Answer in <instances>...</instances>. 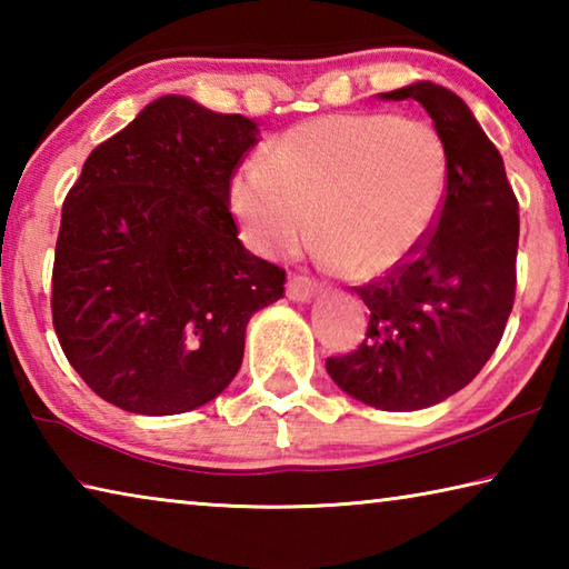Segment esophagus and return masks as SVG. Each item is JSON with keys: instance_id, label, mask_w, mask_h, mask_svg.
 <instances>
[{"instance_id": "34e87169", "label": "esophagus", "mask_w": 569, "mask_h": 569, "mask_svg": "<svg viewBox=\"0 0 569 569\" xmlns=\"http://www.w3.org/2000/svg\"><path fill=\"white\" fill-rule=\"evenodd\" d=\"M286 293L291 301H308V298H313L319 293V283L311 281V278L306 276H291L286 283Z\"/></svg>"}]
</instances>
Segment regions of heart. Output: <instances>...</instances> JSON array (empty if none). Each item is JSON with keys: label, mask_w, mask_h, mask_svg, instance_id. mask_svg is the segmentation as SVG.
<instances>
[{"label": "heart", "mask_w": 569, "mask_h": 569, "mask_svg": "<svg viewBox=\"0 0 569 569\" xmlns=\"http://www.w3.org/2000/svg\"><path fill=\"white\" fill-rule=\"evenodd\" d=\"M449 186L435 124L389 112L323 114L278 138L230 180V210L263 256L311 236L321 261L353 278L397 271L427 243Z\"/></svg>", "instance_id": "obj_1"}]
</instances>
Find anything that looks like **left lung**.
Instances as JSON below:
<instances>
[{
  "label": "left lung",
  "mask_w": 569,
  "mask_h": 569,
  "mask_svg": "<svg viewBox=\"0 0 569 569\" xmlns=\"http://www.w3.org/2000/svg\"><path fill=\"white\" fill-rule=\"evenodd\" d=\"M417 100L449 150V186L435 230L411 261L356 293L369 306L359 349L326 371L383 411L435 407L465 389L502 341L515 306L519 206L499 150L455 92L435 82L383 92Z\"/></svg>",
  "instance_id": "left-lung-1"
}]
</instances>
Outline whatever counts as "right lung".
Returning a JSON list of instances; mask_svg holds the SVG:
<instances>
[{"label": "right lung", "mask_w": 569, "mask_h": 569, "mask_svg": "<svg viewBox=\"0 0 569 569\" xmlns=\"http://www.w3.org/2000/svg\"><path fill=\"white\" fill-rule=\"evenodd\" d=\"M256 142L243 114L166 94L84 160L62 206L52 323L100 399L170 417L233 381L250 316L286 283L243 248L228 208Z\"/></svg>", "instance_id": "1"}]
</instances>
